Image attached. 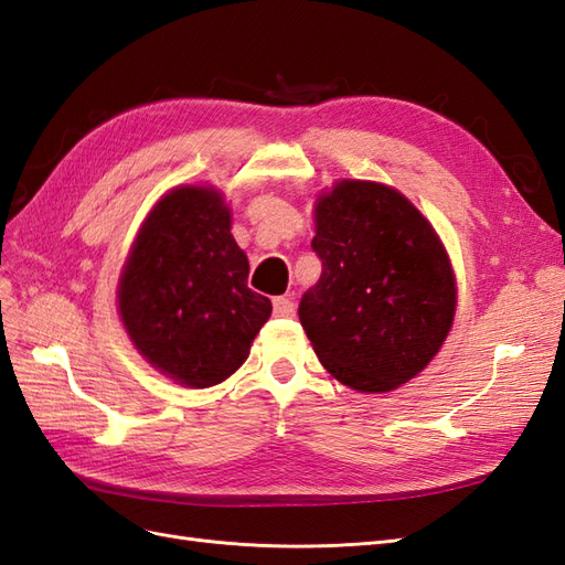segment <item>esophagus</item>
<instances>
[{"label":"esophagus","mask_w":565,"mask_h":565,"mask_svg":"<svg viewBox=\"0 0 565 565\" xmlns=\"http://www.w3.org/2000/svg\"><path fill=\"white\" fill-rule=\"evenodd\" d=\"M294 312H296V306H294L291 296L274 298V315H277V317H294Z\"/></svg>","instance_id":"34e87169"}]
</instances>
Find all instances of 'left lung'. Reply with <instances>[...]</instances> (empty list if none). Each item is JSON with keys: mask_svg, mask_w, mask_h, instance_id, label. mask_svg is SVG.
Wrapping results in <instances>:
<instances>
[{"mask_svg": "<svg viewBox=\"0 0 565 565\" xmlns=\"http://www.w3.org/2000/svg\"><path fill=\"white\" fill-rule=\"evenodd\" d=\"M322 277L298 317L324 370L380 394L427 367L456 315V279L437 231L396 188L339 181L317 198Z\"/></svg>", "mask_w": 565, "mask_h": 565, "instance_id": "obj_1", "label": "left lung"}]
</instances>
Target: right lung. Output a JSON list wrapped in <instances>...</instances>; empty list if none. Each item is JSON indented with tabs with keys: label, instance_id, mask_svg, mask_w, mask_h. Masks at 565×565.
Returning a JSON list of instances; mask_svg holds the SVG:
<instances>
[{
	"label": "right lung",
	"instance_id": "1",
	"mask_svg": "<svg viewBox=\"0 0 565 565\" xmlns=\"http://www.w3.org/2000/svg\"><path fill=\"white\" fill-rule=\"evenodd\" d=\"M248 271L220 191H169L142 222L119 279V315L140 355L191 388L231 377L271 315Z\"/></svg>",
	"mask_w": 565,
	"mask_h": 565
}]
</instances>
